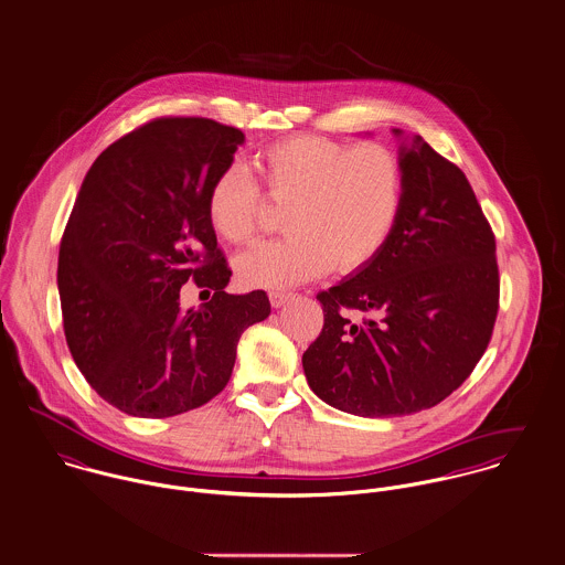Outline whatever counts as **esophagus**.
Returning <instances> with one entry per match:
<instances>
[{
	"instance_id": "1",
	"label": "esophagus",
	"mask_w": 565,
	"mask_h": 565,
	"mask_svg": "<svg viewBox=\"0 0 565 565\" xmlns=\"http://www.w3.org/2000/svg\"><path fill=\"white\" fill-rule=\"evenodd\" d=\"M291 300V294H282V291H271L269 294V302L274 309H280L282 305H287Z\"/></svg>"
}]
</instances>
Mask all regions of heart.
Returning a JSON list of instances; mask_svg holds the SVG:
<instances>
[{
  "label": "heart",
  "instance_id": "heart-1",
  "mask_svg": "<svg viewBox=\"0 0 565 565\" xmlns=\"http://www.w3.org/2000/svg\"><path fill=\"white\" fill-rule=\"evenodd\" d=\"M258 169L267 195L291 206L285 217L291 237L243 252L235 271L247 289H289L332 267L361 271L383 254L403 220L406 173L401 157L385 146L291 137L269 146ZM206 215L224 242L258 235L265 195L247 167L233 162L217 173Z\"/></svg>",
  "mask_w": 565,
  "mask_h": 565
}]
</instances>
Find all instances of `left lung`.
I'll return each mask as SVG.
<instances>
[{"instance_id":"obj_1","label":"left lung","mask_w":565,"mask_h":565,"mask_svg":"<svg viewBox=\"0 0 565 565\" xmlns=\"http://www.w3.org/2000/svg\"><path fill=\"white\" fill-rule=\"evenodd\" d=\"M401 161L406 198L392 242L318 294L322 332L302 354L316 396L361 417L448 398L481 361L498 316L495 239L466 173L419 135Z\"/></svg>"}]
</instances>
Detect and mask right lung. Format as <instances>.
Listing matches in <instances>:
<instances>
[{
	"mask_svg": "<svg viewBox=\"0 0 565 565\" xmlns=\"http://www.w3.org/2000/svg\"><path fill=\"white\" fill-rule=\"evenodd\" d=\"M242 130L204 117H159L108 146L84 175L58 254L72 356L88 385L135 417H171L231 381L243 330L271 307L265 291L226 294L233 276L206 215ZM189 279L211 288L179 307Z\"/></svg>",
	"mask_w": 565,
	"mask_h": 565,
	"instance_id": "obj_1",
	"label": "right lung"
}]
</instances>
